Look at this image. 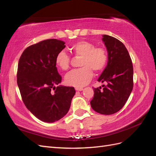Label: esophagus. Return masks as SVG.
I'll return each mask as SVG.
<instances>
[{
    "label": "esophagus",
    "instance_id": "34e87169",
    "mask_svg": "<svg viewBox=\"0 0 156 156\" xmlns=\"http://www.w3.org/2000/svg\"><path fill=\"white\" fill-rule=\"evenodd\" d=\"M75 89H76V90H77V91H82V90H83V88H79V87H76Z\"/></svg>",
    "mask_w": 156,
    "mask_h": 156
}]
</instances>
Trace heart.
<instances>
[{"instance_id": "heart-1", "label": "heart", "mask_w": 156, "mask_h": 156, "mask_svg": "<svg viewBox=\"0 0 156 156\" xmlns=\"http://www.w3.org/2000/svg\"><path fill=\"white\" fill-rule=\"evenodd\" d=\"M72 55L80 57L79 66L81 68L73 69L66 74V83L75 87H82L87 84L92 77V71L100 72L105 68L108 63V54L102 47H95L90 41H79L68 48ZM56 66L62 70H67L70 64V57L64 51L56 55Z\"/></svg>"}]
</instances>
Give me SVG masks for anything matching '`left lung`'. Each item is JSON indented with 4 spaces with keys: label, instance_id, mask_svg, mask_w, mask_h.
Masks as SVG:
<instances>
[{
    "label": "left lung",
    "instance_id": "8db88e82",
    "mask_svg": "<svg viewBox=\"0 0 156 156\" xmlns=\"http://www.w3.org/2000/svg\"><path fill=\"white\" fill-rule=\"evenodd\" d=\"M108 51V64L98 82L105 84L94 88L90 101L94 111L102 115H112L120 111L130 96L133 87V68L127 48L119 39L104 35Z\"/></svg>",
    "mask_w": 156,
    "mask_h": 156
}]
</instances>
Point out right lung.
Returning a JSON list of instances; mask_svg holds the SVG:
<instances>
[{"label":"right lung","mask_w":156,"mask_h":156,"mask_svg":"<svg viewBox=\"0 0 156 156\" xmlns=\"http://www.w3.org/2000/svg\"><path fill=\"white\" fill-rule=\"evenodd\" d=\"M65 43L49 39L26 48L18 63L16 81L25 107L39 120L53 122L64 117L71 105L74 87H57L62 81L55 62Z\"/></svg>","instance_id":"obj_1"}]
</instances>
